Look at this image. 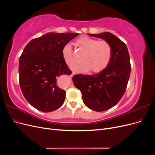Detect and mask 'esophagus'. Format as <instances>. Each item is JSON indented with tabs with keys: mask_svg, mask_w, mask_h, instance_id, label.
<instances>
[{
	"mask_svg": "<svg viewBox=\"0 0 155 155\" xmlns=\"http://www.w3.org/2000/svg\"><path fill=\"white\" fill-rule=\"evenodd\" d=\"M75 74H76V72H72V73L71 74V75H70V76H74V75Z\"/></svg>",
	"mask_w": 155,
	"mask_h": 155,
	"instance_id": "1",
	"label": "esophagus"
}]
</instances>
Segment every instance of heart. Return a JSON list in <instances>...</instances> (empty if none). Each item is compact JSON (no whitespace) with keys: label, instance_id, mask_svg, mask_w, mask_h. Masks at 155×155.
<instances>
[{"label":"heart","instance_id":"obj_1","mask_svg":"<svg viewBox=\"0 0 155 155\" xmlns=\"http://www.w3.org/2000/svg\"><path fill=\"white\" fill-rule=\"evenodd\" d=\"M76 43L83 55L81 59L83 63L72 67L75 72L87 73L91 70L94 73L100 72L109 64L112 55V48L108 41H99L83 35L79 37ZM62 56L69 67H72L76 62L71 45L68 43L64 46Z\"/></svg>","mask_w":155,"mask_h":155}]
</instances>
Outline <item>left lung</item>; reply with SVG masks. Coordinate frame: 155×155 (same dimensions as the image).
Instances as JSON below:
<instances>
[{"instance_id": "8db88e82", "label": "left lung", "mask_w": 155, "mask_h": 155, "mask_svg": "<svg viewBox=\"0 0 155 155\" xmlns=\"http://www.w3.org/2000/svg\"><path fill=\"white\" fill-rule=\"evenodd\" d=\"M109 42L112 55L108 66L93 75L76 74L72 78L74 86L82 93L85 105L93 110H107L118 104L125 92L130 73L127 47L110 32L91 34Z\"/></svg>"}]
</instances>
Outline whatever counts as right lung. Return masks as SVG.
I'll list each match as a JSON object with an SVG mask.
<instances>
[{
	"mask_svg": "<svg viewBox=\"0 0 155 155\" xmlns=\"http://www.w3.org/2000/svg\"><path fill=\"white\" fill-rule=\"evenodd\" d=\"M78 33L50 32L32 39L19 58V85L25 99L37 110L49 112L63 104L66 92L57 78L72 74L62 56L64 46Z\"/></svg>",
	"mask_w": 155,
	"mask_h": 155,
	"instance_id": "obj_1",
	"label": "right lung"
}]
</instances>
